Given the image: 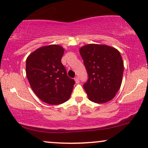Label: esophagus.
<instances>
[{"instance_id":"34e87169","label":"esophagus","mask_w":148,"mask_h":148,"mask_svg":"<svg viewBox=\"0 0 148 148\" xmlns=\"http://www.w3.org/2000/svg\"><path fill=\"white\" fill-rule=\"evenodd\" d=\"M74 80H75V82L76 83H79V79L78 76H76L75 78H74Z\"/></svg>"}]
</instances>
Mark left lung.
I'll list each match as a JSON object with an SVG mask.
<instances>
[{
	"mask_svg": "<svg viewBox=\"0 0 148 148\" xmlns=\"http://www.w3.org/2000/svg\"><path fill=\"white\" fill-rule=\"evenodd\" d=\"M88 74L83 85L88 99L96 103L111 101L121 88L124 65L121 55L114 47L88 44L79 49Z\"/></svg>",
	"mask_w": 148,
	"mask_h": 148,
	"instance_id": "left-lung-1",
	"label": "left lung"
}]
</instances>
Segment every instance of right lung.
I'll use <instances>...</instances> for the list:
<instances>
[{
	"mask_svg": "<svg viewBox=\"0 0 148 148\" xmlns=\"http://www.w3.org/2000/svg\"><path fill=\"white\" fill-rule=\"evenodd\" d=\"M58 45L43 46L31 53L26 60V76L36 95L50 105L65 103L70 97L74 79L67 76L61 63L64 54Z\"/></svg>",
	"mask_w": 148,
	"mask_h": 148,
	"instance_id": "1",
	"label": "right lung"
}]
</instances>
